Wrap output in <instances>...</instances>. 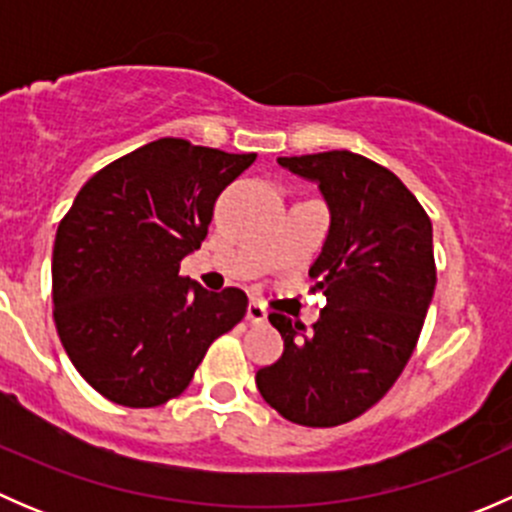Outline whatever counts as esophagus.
I'll return each instance as SVG.
<instances>
[{"label": "esophagus", "mask_w": 512, "mask_h": 512, "mask_svg": "<svg viewBox=\"0 0 512 512\" xmlns=\"http://www.w3.org/2000/svg\"><path fill=\"white\" fill-rule=\"evenodd\" d=\"M247 322L250 324H265L267 322V309L260 302L247 304Z\"/></svg>", "instance_id": "1"}]
</instances>
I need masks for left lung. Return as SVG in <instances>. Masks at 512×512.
I'll list each match as a JSON object with an SVG mask.
<instances>
[{"instance_id":"1","label":"left lung","mask_w":512,"mask_h":512,"mask_svg":"<svg viewBox=\"0 0 512 512\" xmlns=\"http://www.w3.org/2000/svg\"><path fill=\"white\" fill-rule=\"evenodd\" d=\"M277 163L317 180L332 210L322 255L309 267L327 307L309 329L270 314L285 352L255 381L287 421L339 426L384 399L414 354L436 289L431 218L389 168L359 153Z\"/></svg>"}]
</instances>
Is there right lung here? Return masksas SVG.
<instances>
[{
  "mask_svg": "<svg viewBox=\"0 0 512 512\" xmlns=\"http://www.w3.org/2000/svg\"><path fill=\"white\" fill-rule=\"evenodd\" d=\"M257 153L158 138L86 180L51 257L54 322L101 396L153 409L188 389L210 344L247 314L237 287L208 292L180 262L208 235L227 183Z\"/></svg>",
  "mask_w": 512,
  "mask_h": 512,
  "instance_id": "right-lung-1",
  "label": "right lung"
}]
</instances>
